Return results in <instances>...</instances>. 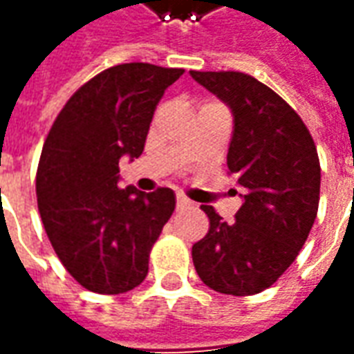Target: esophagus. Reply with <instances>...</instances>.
Returning <instances> with one entry per match:
<instances>
[{
  "label": "esophagus",
  "mask_w": 354,
  "mask_h": 354,
  "mask_svg": "<svg viewBox=\"0 0 354 354\" xmlns=\"http://www.w3.org/2000/svg\"><path fill=\"white\" fill-rule=\"evenodd\" d=\"M191 202H189V198H185L183 194H177V208H185V206H189Z\"/></svg>",
  "instance_id": "esophagus-1"
}]
</instances>
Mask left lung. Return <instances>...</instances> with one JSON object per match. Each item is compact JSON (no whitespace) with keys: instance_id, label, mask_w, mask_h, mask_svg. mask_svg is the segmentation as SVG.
Returning <instances> with one entry per match:
<instances>
[{"instance_id":"1","label":"left lung","mask_w":354,"mask_h":354,"mask_svg":"<svg viewBox=\"0 0 354 354\" xmlns=\"http://www.w3.org/2000/svg\"><path fill=\"white\" fill-rule=\"evenodd\" d=\"M233 113L227 169L245 202L233 223L212 206L206 237L192 245L209 289L247 297L268 289L293 264L320 202V160L303 119L274 90L237 71H191Z\"/></svg>"}]
</instances>
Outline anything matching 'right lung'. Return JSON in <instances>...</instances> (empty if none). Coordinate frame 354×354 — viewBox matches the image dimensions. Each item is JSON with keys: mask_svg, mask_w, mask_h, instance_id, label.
Listing matches in <instances>:
<instances>
[{"mask_svg": "<svg viewBox=\"0 0 354 354\" xmlns=\"http://www.w3.org/2000/svg\"><path fill=\"white\" fill-rule=\"evenodd\" d=\"M183 69L123 63L82 84L55 117L36 173L44 229L84 289L119 295L148 274L175 209L171 189H119V160L138 158L163 92Z\"/></svg>", "mask_w": 354, "mask_h": 354, "instance_id": "1", "label": "right lung"}]
</instances>
